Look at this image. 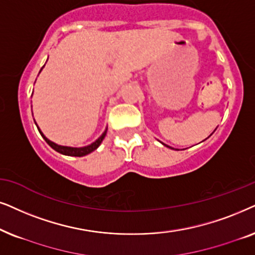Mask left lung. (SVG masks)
I'll list each match as a JSON object with an SVG mask.
<instances>
[{
  "mask_svg": "<svg viewBox=\"0 0 255 255\" xmlns=\"http://www.w3.org/2000/svg\"><path fill=\"white\" fill-rule=\"evenodd\" d=\"M216 129H217V128H216ZM216 129H215V130H216ZM215 130H213V133H215ZM213 133H212V134H213ZM212 134H211V135H212ZM161 143H162V144H163V145H165V147H168V148H170V149H174V148H171V147H169V145H168V144H164V143H163V142H161Z\"/></svg>",
  "mask_w": 255,
  "mask_h": 255,
  "instance_id": "obj_1",
  "label": "left lung"
}]
</instances>
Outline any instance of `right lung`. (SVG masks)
Masks as SVG:
<instances>
[{
  "label": "right lung",
  "mask_w": 255,
  "mask_h": 255,
  "mask_svg": "<svg viewBox=\"0 0 255 255\" xmlns=\"http://www.w3.org/2000/svg\"><path fill=\"white\" fill-rule=\"evenodd\" d=\"M44 66H45V65H44ZM44 66H43V67H44ZM43 67H42V69H40V71L43 70ZM40 71H39V73H40ZM35 124H36V121H35ZM36 126H37V128H38L40 135H42L44 140L46 141V143L49 144L51 148L54 149V150H56V151H58L59 154L66 155V156H77V157H81V156L88 155V154H90V152H92V151L96 150V149L101 144V142H103V140H104L105 136H106V134H107V128H106L104 133L101 134L100 136L98 137L97 140L93 142V143H91V144H88V145H85V147H79V148H76V147H67V145L57 144V143H54V142H52L51 140H49V138H47V137L45 136V135H44V134L42 133V130L39 129L38 125L36 124Z\"/></svg>",
  "instance_id": "add662e5"
}]
</instances>
